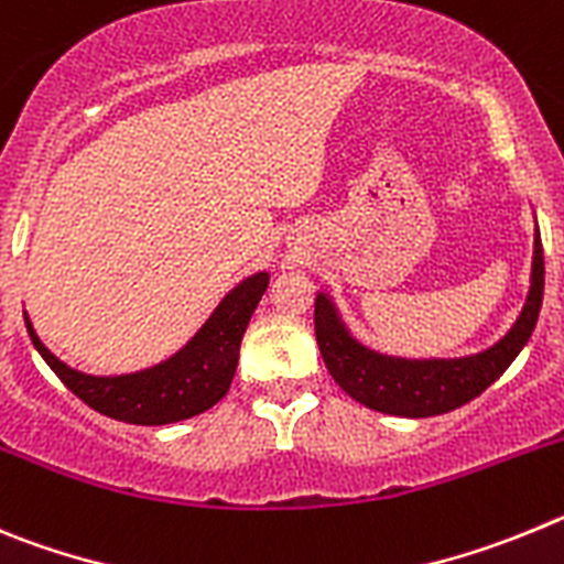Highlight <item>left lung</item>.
I'll use <instances>...</instances> for the list:
<instances>
[{"mask_svg": "<svg viewBox=\"0 0 564 564\" xmlns=\"http://www.w3.org/2000/svg\"><path fill=\"white\" fill-rule=\"evenodd\" d=\"M542 289H545V261H542V241L536 230L525 306L506 337L497 339L486 351L453 359H408L377 351L354 337L328 292H317L314 301V334L328 373L351 399L379 413L427 419L471 402L491 382L503 377V370L514 362L517 354L534 334Z\"/></svg>", "mask_w": 564, "mask_h": 564, "instance_id": "obj_1", "label": "left lung"}]
</instances>
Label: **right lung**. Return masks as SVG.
Returning <instances> with one entry per match:
<instances>
[{
  "label": "right lung",
  "instance_id": "right-lung-1",
  "mask_svg": "<svg viewBox=\"0 0 564 564\" xmlns=\"http://www.w3.org/2000/svg\"><path fill=\"white\" fill-rule=\"evenodd\" d=\"M267 286H270V272L245 278L221 297L219 306L213 308L210 317L180 351L151 368L115 373V377L69 368L39 339L28 312H24V326L35 351L55 370V377L93 410L126 424H145V427L174 424L205 413L225 399L236 377L241 337Z\"/></svg>",
  "mask_w": 564,
  "mask_h": 564
}]
</instances>
